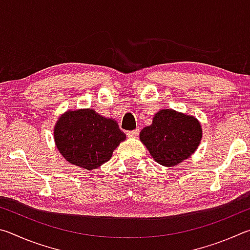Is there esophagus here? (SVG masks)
<instances>
[{
	"mask_svg": "<svg viewBox=\"0 0 250 250\" xmlns=\"http://www.w3.org/2000/svg\"><path fill=\"white\" fill-rule=\"evenodd\" d=\"M126 135H128L129 138H137L139 135V129H135V130H132V131H128L126 132Z\"/></svg>",
	"mask_w": 250,
	"mask_h": 250,
	"instance_id": "1",
	"label": "esophagus"
}]
</instances>
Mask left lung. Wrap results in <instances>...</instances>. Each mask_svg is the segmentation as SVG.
I'll return each mask as SVG.
<instances>
[{"label": "left lung", "mask_w": 250, "mask_h": 250, "mask_svg": "<svg viewBox=\"0 0 250 250\" xmlns=\"http://www.w3.org/2000/svg\"><path fill=\"white\" fill-rule=\"evenodd\" d=\"M202 135V125L195 117L162 109L155 113L152 124L141 130L140 140L155 162L172 167L197 150Z\"/></svg>", "instance_id": "obj_1"}]
</instances>
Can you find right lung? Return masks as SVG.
<instances>
[{
	"instance_id": "add662e5",
	"label": "right lung",
	"mask_w": 250,
	"mask_h": 250,
	"mask_svg": "<svg viewBox=\"0 0 250 250\" xmlns=\"http://www.w3.org/2000/svg\"><path fill=\"white\" fill-rule=\"evenodd\" d=\"M117 121L94 109L68 110L58 118L54 140L66 161L87 171L111 159L113 151L125 140Z\"/></svg>"
}]
</instances>
